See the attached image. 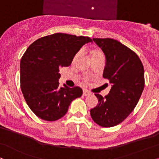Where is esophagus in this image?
Returning <instances> with one entry per match:
<instances>
[{
    "label": "esophagus",
    "mask_w": 159,
    "mask_h": 159,
    "mask_svg": "<svg viewBox=\"0 0 159 159\" xmlns=\"http://www.w3.org/2000/svg\"><path fill=\"white\" fill-rule=\"evenodd\" d=\"M91 94V93L89 92V91H87V90H84V92H83V95L84 96H88V95H90Z\"/></svg>",
    "instance_id": "1"
}]
</instances>
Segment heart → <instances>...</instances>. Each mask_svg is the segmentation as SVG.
Segmentation results:
<instances>
[{
    "label": "heart",
    "mask_w": 159,
    "mask_h": 159,
    "mask_svg": "<svg viewBox=\"0 0 159 159\" xmlns=\"http://www.w3.org/2000/svg\"><path fill=\"white\" fill-rule=\"evenodd\" d=\"M82 54V50H81V51H79V52H78L77 54H75V60H76V59H78V57L80 56V55H81ZM99 54H102L100 52H94V54H93V55L92 56H94V55H99Z\"/></svg>",
    "instance_id": "heart-1"
}]
</instances>
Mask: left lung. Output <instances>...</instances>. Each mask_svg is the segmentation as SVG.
<instances>
[{"label":"left lung","instance_id":"obj_1","mask_svg":"<svg viewBox=\"0 0 159 159\" xmlns=\"http://www.w3.org/2000/svg\"><path fill=\"white\" fill-rule=\"evenodd\" d=\"M104 52L106 64L103 78L112 84L105 97L95 94L98 104L91 109L92 119L103 127H112L124 121L140 98L145 86L144 67L134 52L112 39H93Z\"/></svg>","mask_w":159,"mask_h":159}]
</instances>
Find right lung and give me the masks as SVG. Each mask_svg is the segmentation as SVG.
I'll return each mask as SVG.
<instances>
[{"label":"right lung","mask_w":159,"mask_h":159,"mask_svg":"<svg viewBox=\"0 0 159 159\" xmlns=\"http://www.w3.org/2000/svg\"><path fill=\"white\" fill-rule=\"evenodd\" d=\"M92 39L54 33L34 41L20 62V84L31 111L41 119L54 121L63 117L71 102L81 97L78 86L60 87V69L71 65L74 56Z\"/></svg>","instance_id":"1"}]
</instances>
